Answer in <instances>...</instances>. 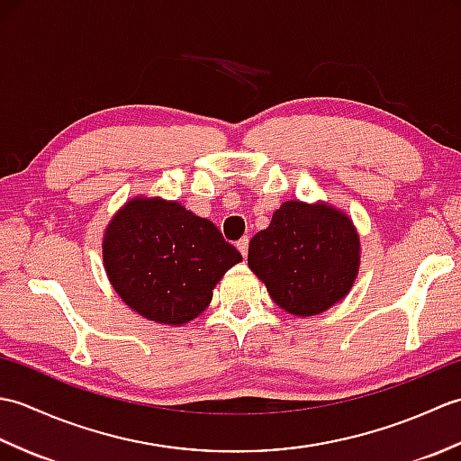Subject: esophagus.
Segmentation results:
<instances>
[{"label": "esophagus", "mask_w": 461, "mask_h": 461, "mask_svg": "<svg viewBox=\"0 0 461 461\" xmlns=\"http://www.w3.org/2000/svg\"><path fill=\"white\" fill-rule=\"evenodd\" d=\"M248 248H249V240L248 238H241L238 241V249H240V253H241L243 258H248Z\"/></svg>", "instance_id": "esophagus-1"}]
</instances>
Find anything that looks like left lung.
I'll return each instance as SVG.
<instances>
[{"instance_id":"left-lung-1","label":"left lung","mask_w":461,"mask_h":461,"mask_svg":"<svg viewBox=\"0 0 461 461\" xmlns=\"http://www.w3.org/2000/svg\"><path fill=\"white\" fill-rule=\"evenodd\" d=\"M248 266L283 311L321 315L355 285L360 238L335 205L289 200L273 213L269 228L251 238Z\"/></svg>"}]
</instances>
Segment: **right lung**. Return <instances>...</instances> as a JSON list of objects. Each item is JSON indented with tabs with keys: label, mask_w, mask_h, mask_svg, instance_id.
<instances>
[{
	"label": "right lung",
	"mask_w": 461,
	"mask_h": 461,
	"mask_svg": "<svg viewBox=\"0 0 461 461\" xmlns=\"http://www.w3.org/2000/svg\"><path fill=\"white\" fill-rule=\"evenodd\" d=\"M241 253L215 225L178 202L136 195L103 236L106 277L140 317L182 327L210 305L213 287Z\"/></svg>",
	"instance_id": "add662e5"
}]
</instances>
